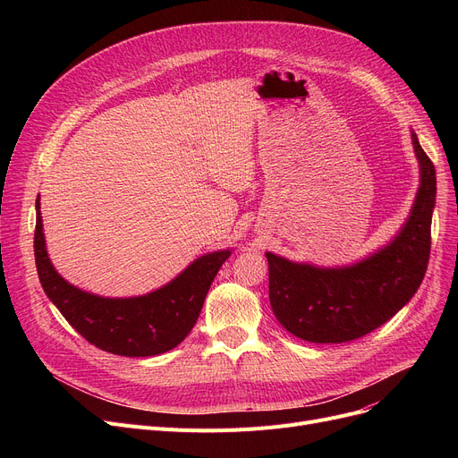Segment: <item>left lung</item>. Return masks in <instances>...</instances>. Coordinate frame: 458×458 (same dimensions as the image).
<instances>
[{
    "instance_id": "1",
    "label": "left lung",
    "mask_w": 458,
    "mask_h": 458,
    "mask_svg": "<svg viewBox=\"0 0 458 458\" xmlns=\"http://www.w3.org/2000/svg\"><path fill=\"white\" fill-rule=\"evenodd\" d=\"M421 183L411 216L386 249L345 269L299 266L267 252L269 301L280 325L311 344H345L390 321L414 297L430 254L437 171L412 135Z\"/></svg>"
}]
</instances>
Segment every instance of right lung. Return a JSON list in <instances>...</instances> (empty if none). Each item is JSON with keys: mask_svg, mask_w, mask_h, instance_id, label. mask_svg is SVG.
<instances>
[{"mask_svg": "<svg viewBox=\"0 0 458 458\" xmlns=\"http://www.w3.org/2000/svg\"><path fill=\"white\" fill-rule=\"evenodd\" d=\"M37 199L35 263L44 292L83 338L118 356H156L174 349L195 327L209 285L230 250L199 258L171 284L135 299H104L70 285L47 258Z\"/></svg>", "mask_w": 458, "mask_h": 458, "instance_id": "obj_1", "label": "right lung"}]
</instances>
